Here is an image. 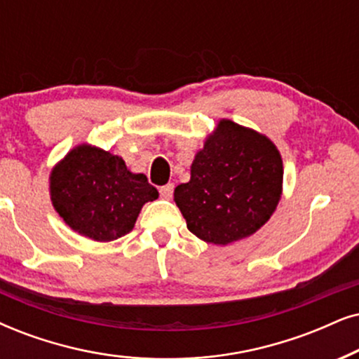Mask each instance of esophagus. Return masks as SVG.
Here are the masks:
<instances>
[{
	"label": "esophagus",
	"instance_id": "1",
	"mask_svg": "<svg viewBox=\"0 0 359 359\" xmlns=\"http://www.w3.org/2000/svg\"><path fill=\"white\" fill-rule=\"evenodd\" d=\"M158 194H161L162 198H172V194H174V185L167 184L164 187L158 189Z\"/></svg>",
	"mask_w": 359,
	"mask_h": 359
}]
</instances>
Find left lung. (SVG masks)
I'll use <instances>...</instances> for the list:
<instances>
[{"label":"left lung","mask_w":359,"mask_h":359,"mask_svg":"<svg viewBox=\"0 0 359 359\" xmlns=\"http://www.w3.org/2000/svg\"><path fill=\"white\" fill-rule=\"evenodd\" d=\"M283 182L280 152L252 129L220 121L195 156L190 180L175 187L187 229L207 243L250 237L278 205Z\"/></svg>","instance_id":"obj_1"}]
</instances>
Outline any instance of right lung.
<instances>
[{"label": "right lung", "instance_id": "obj_1", "mask_svg": "<svg viewBox=\"0 0 359 359\" xmlns=\"http://www.w3.org/2000/svg\"><path fill=\"white\" fill-rule=\"evenodd\" d=\"M158 197L144 174L127 170L121 157L79 146L51 174V201L72 230L111 242L134 229L140 208Z\"/></svg>", "mask_w": 359, "mask_h": 359}]
</instances>
